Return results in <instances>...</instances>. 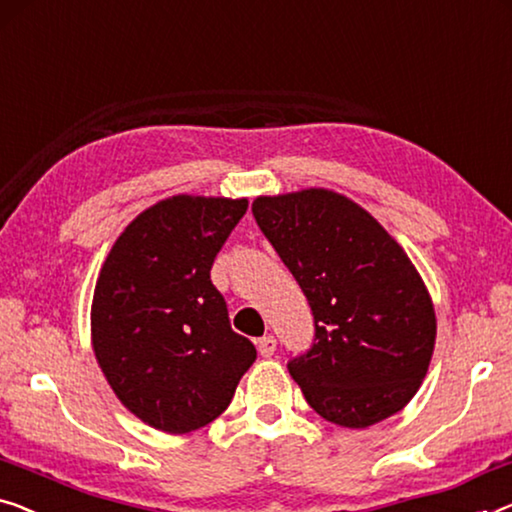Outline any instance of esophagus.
I'll use <instances>...</instances> for the list:
<instances>
[{
  "label": "esophagus",
  "mask_w": 512,
  "mask_h": 512,
  "mask_svg": "<svg viewBox=\"0 0 512 512\" xmlns=\"http://www.w3.org/2000/svg\"><path fill=\"white\" fill-rule=\"evenodd\" d=\"M257 349L262 356H273V352H276V338H273L271 333L262 335V338L257 340Z\"/></svg>",
  "instance_id": "esophagus-1"
}]
</instances>
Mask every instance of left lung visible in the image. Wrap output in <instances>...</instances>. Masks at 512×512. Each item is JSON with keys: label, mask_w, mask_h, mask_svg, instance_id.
Segmentation results:
<instances>
[{"label": "left lung", "mask_w": 512, "mask_h": 512, "mask_svg": "<svg viewBox=\"0 0 512 512\" xmlns=\"http://www.w3.org/2000/svg\"><path fill=\"white\" fill-rule=\"evenodd\" d=\"M253 216L315 315V342L287 365L310 407L342 427L398 414L437 340L430 292L409 255L377 218L326 188L262 195Z\"/></svg>", "instance_id": "8db88e82"}]
</instances>
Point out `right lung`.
Returning a JSON list of instances; mask_svg holds the SVG:
<instances>
[{
	"mask_svg": "<svg viewBox=\"0 0 512 512\" xmlns=\"http://www.w3.org/2000/svg\"><path fill=\"white\" fill-rule=\"evenodd\" d=\"M248 200L172 195L144 209L105 257L91 301V347L142 423L186 434L223 414L255 361L234 333L211 266Z\"/></svg>",
	"mask_w": 512,
	"mask_h": 512,
	"instance_id": "add662e5",
	"label": "right lung"
}]
</instances>
